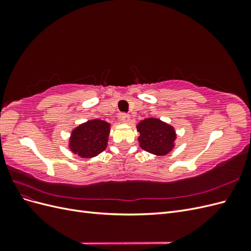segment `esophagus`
<instances>
[{
	"mask_svg": "<svg viewBox=\"0 0 251 251\" xmlns=\"http://www.w3.org/2000/svg\"><path fill=\"white\" fill-rule=\"evenodd\" d=\"M121 121H123L124 124H130L131 116L128 115V114H123V115H121Z\"/></svg>",
	"mask_w": 251,
	"mask_h": 251,
	"instance_id": "1",
	"label": "esophagus"
}]
</instances>
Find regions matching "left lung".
Here are the masks:
<instances>
[{
  "mask_svg": "<svg viewBox=\"0 0 251 251\" xmlns=\"http://www.w3.org/2000/svg\"><path fill=\"white\" fill-rule=\"evenodd\" d=\"M139 133V147L155 156H165L176 147L177 133L175 127L159 118L150 117L136 126Z\"/></svg>",
  "mask_w": 251,
  "mask_h": 251,
  "instance_id": "1",
  "label": "left lung"
}]
</instances>
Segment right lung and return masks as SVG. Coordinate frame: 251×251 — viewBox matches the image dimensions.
I'll return each mask as SVG.
<instances>
[{"instance_id":"obj_1","label":"right lung","mask_w":251,"mask_h":251,"mask_svg":"<svg viewBox=\"0 0 251 251\" xmlns=\"http://www.w3.org/2000/svg\"><path fill=\"white\" fill-rule=\"evenodd\" d=\"M111 124L101 119H90L71 131L68 148L80 158L92 159L107 149Z\"/></svg>"}]
</instances>
